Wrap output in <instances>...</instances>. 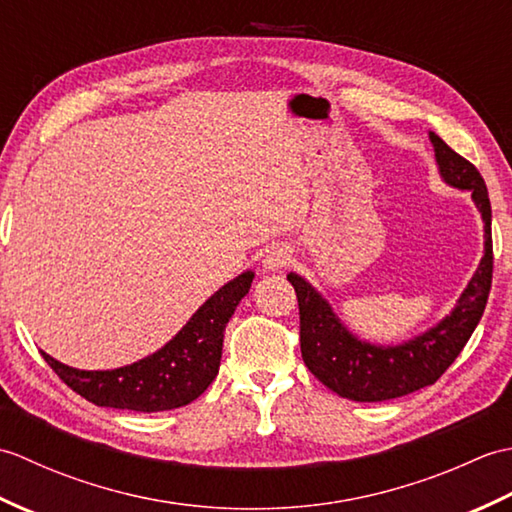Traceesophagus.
I'll list each match as a JSON object with an SVG mask.
<instances>
[{
	"label": "esophagus",
	"instance_id": "obj_1",
	"mask_svg": "<svg viewBox=\"0 0 512 512\" xmlns=\"http://www.w3.org/2000/svg\"><path fill=\"white\" fill-rule=\"evenodd\" d=\"M292 262V253L288 246H273L264 257V268L266 270H281Z\"/></svg>",
	"mask_w": 512,
	"mask_h": 512
}]
</instances>
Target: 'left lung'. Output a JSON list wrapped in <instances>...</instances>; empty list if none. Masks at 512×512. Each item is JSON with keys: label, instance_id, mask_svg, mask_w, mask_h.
I'll return each mask as SVG.
<instances>
[{"label": "left lung", "instance_id": "left-lung-1", "mask_svg": "<svg viewBox=\"0 0 512 512\" xmlns=\"http://www.w3.org/2000/svg\"><path fill=\"white\" fill-rule=\"evenodd\" d=\"M429 140L440 178L453 189L469 191L484 222V257L447 317L405 343H369L347 330L330 301L310 281L297 273L288 275L299 301L303 363L325 387L347 400L380 402L433 385L464 350L486 308L493 281V239L484 178L440 136L429 132Z\"/></svg>", "mask_w": 512, "mask_h": 512}]
</instances>
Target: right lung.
<instances>
[{
    "label": "right lung",
    "mask_w": 512,
    "mask_h": 512,
    "mask_svg": "<svg viewBox=\"0 0 512 512\" xmlns=\"http://www.w3.org/2000/svg\"><path fill=\"white\" fill-rule=\"evenodd\" d=\"M255 273L231 279L195 310L187 325L158 352L116 369H76L41 352L65 385L99 407L129 411H169L189 405L220 372L228 319L235 314Z\"/></svg>",
    "instance_id": "add662e5"
}]
</instances>
